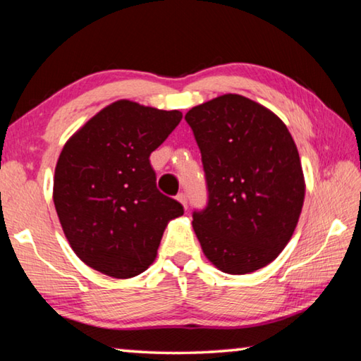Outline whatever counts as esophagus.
Returning a JSON list of instances; mask_svg holds the SVG:
<instances>
[{"label": "esophagus", "mask_w": 361, "mask_h": 361, "mask_svg": "<svg viewBox=\"0 0 361 361\" xmlns=\"http://www.w3.org/2000/svg\"><path fill=\"white\" fill-rule=\"evenodd\" d=\"M176 199H178V202L186 209V207H188V197H186V194H185V192H180L178 195H176Z\"/></svg>", "instance_id": "34e87169"}]
</instances>
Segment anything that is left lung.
<instances>
[{
  "label": "left lung",
  "mask_w": 361,
  "mask_h": 361,
  "mask_svg": "<svg viewBox=\"0 0 361 361\" xmlns=\"http://www.w3.org/2000/svg\"><path fill=\"white\" fill-rule=\"evenodd\" d=\"M202 156L205 209L192 212L204 255L226 274L267 266L290 242L304 202L291 133L259 103L226 94L185 116Z\"/></svg>",
  "instance_id": "1"
}]
</instances>
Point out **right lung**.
<instances>
[{
	"label": "right lung",
	"mask_w": 361,
	"mask_h": 361,
	"mask_svg": "<svg viewBox=\"0 0 361 361\" xmlns=\"http://www.w3.org/2000/svg\"><path fill=\"white\" fill-rule=\"evenodd\" d=\"M180 111L119 100L87 121L63 146L54 204L73 252L114 279L145 272L164 229L183 205L156 186L149 156L180 124Z\"/></svg>",
	"instance_id": "add662e5"
}]
</instances>
